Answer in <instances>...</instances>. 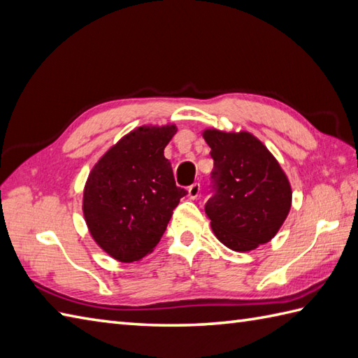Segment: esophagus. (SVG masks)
<instances>
[{
	"label": "esophagus",
	"instance_id": "34e87169",
	"mask_svg": "<svg viewBox=\"0 0 358 358\" xmlns=\"http://www.w3.org/2000/svg\"><path fill=\"white\" fill-rule=\"evenodd\" d=\"M187 192H189L190 199H195L199 195V192H201V185H199V182H194L192 186H189Z\"/></svg>",
	"mask_w": 358,
	"mask_h": 358
}]
</instances>
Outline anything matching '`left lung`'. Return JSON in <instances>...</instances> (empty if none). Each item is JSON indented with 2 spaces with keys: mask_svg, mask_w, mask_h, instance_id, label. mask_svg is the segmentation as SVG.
<instances>
[{
  "mask_svg": "<svg viewBox=\"0 0 358 358\" xmlns=\"http://www.w3.org/2000/svg\"><path fill=\"white\" fill-rule=\"evenodd\" d=\"M213 159L206 203L215 236L235 252H250L278 234L292 207V186L271 152L250 132L206 129Z\"/></svg>",
  "mask_w": 358,
  "mask_h": 358,
  "instance_id": "left-lung-1",
  "label": "left lung"
}]
</instances>
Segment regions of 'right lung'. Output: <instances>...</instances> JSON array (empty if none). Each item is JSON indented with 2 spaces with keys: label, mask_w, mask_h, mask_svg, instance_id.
<instances>
[{
  "label": "right lung",
  "mask_w": 358,
  "mask_h": 358,
  "mask_svg": "<svg viewBox=\"0 0 358 358\" xmlns=\"http://www.w3.org/2000/svg\"><path fill=\"white\" fill-rule=\"evenodd\" d=\"M176 132V124L131 131L90 172L84 217L91 236L114 259L134 262L151 253L187 194L164 157Z\"/></svg>",
  "instance_id": "1"
}]
</instances>
